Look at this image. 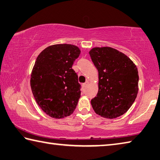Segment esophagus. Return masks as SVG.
Listing matches in <instances>:
<instances>
[{
	"label": "esophagus",
	"instance_id": "34e87169",
	"mask_svg": "<svg viewBox=\"0 0 160 160\" xmlns=\"http://www.w3.org/2000/svg\"><path fill=\"white\" fill-rule=\"evenodd\" d=\"M89 85V81H86V82L83 84V87L84 88H85L86 86H88Z\"/></svg>",
	"mask_w": 160,
	"mask_h": 160
}]
</instances>
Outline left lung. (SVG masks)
<instances>
[{"instance_id":"left-lung-1","label":"left lung","mask_w":160,"mask_h":160,"mask_svg":"<svg viewBox=\"0 0 160 160\" xmlns=\"http://www.w3.org/2000/svg\"><path fill=\"white\" fill-rule=\"evenodd\" d=\"M89 53L98 72V91L91 100L92 108L103 118L120 117L138 94L136 66L127 55L110 47L92 48Z\"/></svg>"}]
</instances>
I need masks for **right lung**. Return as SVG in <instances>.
<instances>
[{"mask_svg": "<svg viewBox=\"0 0 160 160\" xmlns=\"http://www.w3.org/2000/svg\"><path fill=\"white\" fill-rule=\"evenodd\" d=\"M80 54L77 46L57 44L45 48L37 57L31 88L38 105L51 118L67 117L76 108L80 85L72 66Z\"/></svg>", "mask_w": 160, "mask_h": 160, "instance_id": "add662e5", "label": "right lung"}]
</instances>
